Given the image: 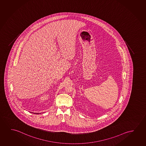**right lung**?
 Returning a JSON list of instances; mask_svg holds the SVG:
<instances>
[{"label":"right lung","instance_id":"add662e5","mask_svg":"<svg viewBox=\"0 0 146 146\" xmlns=\"http://www.w3.org/2000/svg\"><path fill=\"white\" fill-rule=\"evenodd\" d=\"M34 113V114H39V113Z\"/></svg>","mask_w":146,"mask_h":146}]
</instances>
